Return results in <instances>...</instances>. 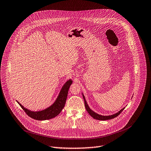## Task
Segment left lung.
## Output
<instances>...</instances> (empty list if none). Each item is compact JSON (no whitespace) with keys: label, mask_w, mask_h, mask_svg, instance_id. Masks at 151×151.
I'll list each match as a JSON object with an SVG mask.
<instances>
[{"label":"left lung","mask_w":151,"mask_h":151,"mask_svg":"<svg viewBox=\"0 0 151 151\" xmlns=\"http://www.w3.org/2000/svg\"><path fill=\"white\" fill-rule=\"evenodd\" d=\"M83 99H84V106H85V107H86V110L88 111V114L93 118V119H96V120H110V119H114V118L116 117L117 116H119L121 112H122V111L124 110V107L122 109H121L119 112H117L114 115H108V116H104V115H99L96 112H94V111L92 110L88 106V105L86 102V99H85V97L83 94Z\"/></svg>","instance_id":"obj_1"}]
</instances>
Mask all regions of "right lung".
Masks as SVG:
<instances>
[{"label": "right lung", "instance_id": "1", "mask_svg": "<svg viewBox=\"0 0 151 151\" xmlns=\"http://www.w3.org/2000/svg\"><path fill=\"white\" fill-rule=\"evenodd\" d=\"M72 80H69L63 86L59 95L58 96L57 99L54 103L50 106L49 107L41 111H37V112H34L31 111L27 109L24 108L22 104H19L23 110L29 116L37 120H49L55 117L59 114L63 108L65 107V102L67 98V95L68 93V89L70 87V85L72 83Z\"/></svg>", "mask_w": 151, "mask_h": 151}]
</instances>
